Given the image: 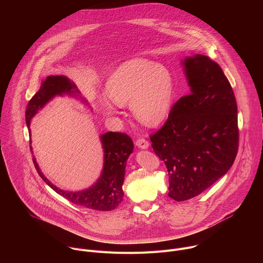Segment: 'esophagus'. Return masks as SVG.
<instances>
[{"label": "esophagus", "instance_id": "obj_1", "mask_svg": "<svg viewBox=\"0 0 263 263\" xmlns=\"http://www.w3.org/2000/svg\"><path fill=\"white\" fill-rule=\"evenodd\" d=\"M136 145H137L139 148L145 149V148L148 147L149 143H148V141H147L146 139H144V138H139V139L136 140Z\"/></svg>", "mask_w": 263, "mask_h": 263}]
</instances>
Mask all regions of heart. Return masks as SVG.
Returning <instances> with one entry per match:
<instances>
[{
	"label": "heart",
	"mask_w": 263,
	"mask_h": 263,
	"mask_svg": "<svg viewBox=\"0 0 263 263\" xmlns=\"http://www.w3.org/2000/svg\"><path fill=\"white\" fill-rule=\"evenodd\" d=\"M109 98L102 100L108 114L116 103H130L135 118L156 126L168 116L174 96V82L169 69L144 58H133L121 64L106 83Z\"/></svg>",
	"instance_id": "heart-1"
}]
</instances>
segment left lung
Segmentation results:
<instances>
[{"label": "left lung", "mask_w": 263, "mask_h": 263, "mask_svg": "<svg viewBox=\"0 0 263 263\" xmlns=\"http://www.w3.org/2000/svg\"><path fill=\"white\" fill-rule=\"evenodd\" d=\"M183 64L192 93L179 98L149 135L168 170V196L177 202L199 196L227 174L239 149L237 101L223 70L201 54Z\"/></svg>", "instance_id": "left-lung-1"}]
</instances>
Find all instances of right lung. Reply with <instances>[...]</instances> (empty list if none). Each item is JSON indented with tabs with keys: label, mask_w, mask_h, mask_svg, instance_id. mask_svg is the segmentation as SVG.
<instances>
[{
	"label": "right lung",
	"mask_w": 263,
	"mask_h": 263,
	"mask_svg": "<svg viewBox=\"0 0 263 263\" xmlns=\"http://www.w3.org/2000/svg\"><path fill=\"white\" fill-rule=\"evenodd\" d=\"M76 86L62 76H50L41 85L40 90L28 101L25 110V121L29 128L31 118L55 95L72 94ZM30 132V129H29ZM104 149V166L98 181L89 190L82 192H67L56 187L41 172L35 159L33 165L41 178L58 195L72 204L83 206L90 210L111 211L123 201V182L125 177L126 161L133 152V141L129 135L121 132H107L101 135ZM30 151H31V146Z\"/></svg>",
	"instance_id": "add662e5"
}]
</instances>
